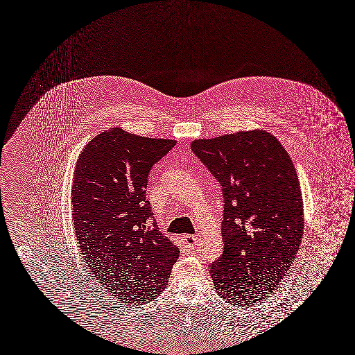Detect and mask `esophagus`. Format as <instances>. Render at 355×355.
<instances>
[{"label":"esophagus","instance_id":"obj_1","mask_svg":"<svg viewBox=\"0 0 355 355\" xmlns=\"http://www.w3.org/2000/svg\"><path fill=\"white\" fill-rule=\"evenodd\" d=\"M184 244L187 245L190 249H196V244H198V240L199 237L198 236H190V234H184L182 237Z\"/></svg>","mask_w":355,"mask_h":355}]
</instances>
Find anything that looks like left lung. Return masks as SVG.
<instances>
[{"instance_id":"left-lung-1","label":"left lung","mask_w":355,"mask_h":355,"mask_svg":"<svg viewBox=\"0 0 355 355\" xmlns=\"http://www.w3.org/2000/svg\"><path fill=\"white\" fill-rule=\"evenodd\" d=\"M191 149L223 187L224 252L209 266L216 293L232 304H254L278 287L304 234L293 159L265 130L196 139Z\"/></svg>"}]
</instances>
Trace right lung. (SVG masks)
I'll use <instances>...</instances> for the list:
<instances>
[{"mask_svg": "<svg viewBox=\"0 0 355 355\" xmlns=\"http://www.w3.org/2000/svg\"><path fill=\"white\" fill-rule=\"evenodd\" d=\"M175 140L112 127L81 150L72 184L74 233L86 266L111 296L146 304L161 293L178 246L148 227V174Z\"/></svg>", "mask_w": 355, "mask_h": 355, "instance_id": "1", "label": "right lung"}]
</instances>
